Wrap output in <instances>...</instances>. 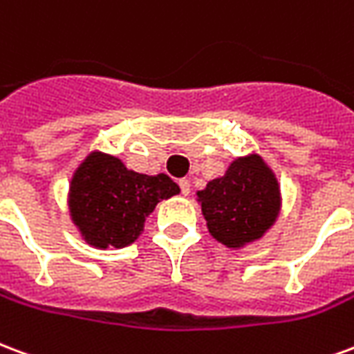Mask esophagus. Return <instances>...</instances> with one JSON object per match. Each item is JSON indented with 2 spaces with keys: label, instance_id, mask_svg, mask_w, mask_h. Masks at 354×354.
<instances>
[{
  "label": "esophagus",
  "instance_id": "obj_1",
  "mask_svg": "<svg viewBox=\"0 0 354 354\" xmlns=\"http://www.w3.org/2000/svg\"><path fill=\"white\" fill-rule=\"evenodd\" d=\"M179 187H180V192H183L185 196H188V192H190V183H188V179H180Z\"/></svg>",
  "mask_w": 354,
  "mask_h": 354
}]
</instances>
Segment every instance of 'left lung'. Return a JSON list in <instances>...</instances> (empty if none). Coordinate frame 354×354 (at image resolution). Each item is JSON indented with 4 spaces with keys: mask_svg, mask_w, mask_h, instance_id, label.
Here are the masks:
<instances>
[{
    "mask_svg": "<svg viewBox=\"0 0 354 354\" xmlns=\"http://www.w3.org/2000/svg\"><path fill=\"white\" fill-rule=\"evenodd\" d=\"M209 234L226 247H243L264 236L279 215L277 179L264 160H234L228 171L198 192Z\"/></svg>",
    "mask_w": 354,
    "mask_h": 354,
    "instance_id": "1",
    "label": "left lung"
}]
</instances>
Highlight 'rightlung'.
<instances>
[{
  "label": "right lung",
  "mask_w": 354,
  "mask_h": 354,
  "mask_svg": "<svg viewBox=\"0 0 354 354\" xmlns=\"http://www.w3.org/2000/svg\"><path fill=\"white\" fill-rule=\"evenodd\" d=\"M175 194L179 187L167 175L138 174L115 156L92 152L71 179L69 211L90 245L120 249L138 239L156 203Z\"/></svg>",
  "instance_id": "add662e5"
}]
</instances>
